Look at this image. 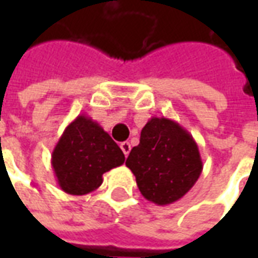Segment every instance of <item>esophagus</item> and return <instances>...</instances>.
I'll use <instances>...</instances> for the list:
<instances>
[{"mask_svg": "<svg viewBox=\"0 0 258 258\" xmlns=\"http://www.w3.org/2000/svg\"><path fill=\"white\" fill-rule=\"evenodd\" d=\"M120 148H121V151H123L124 155H125V156H128L130 151H131V145H130V142H127V141H125V142H121V144H120Z\"/></svg>", "mask_w": 258, "mask_h": 258, "instance_id": "esophagus-1", "label": "esophagus"}]
</instances>
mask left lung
Wrapping results in <instances>:
<instances>
[{
    "mask_svg": "<svg viewBox=\"0 0 258 258\" xmlns=\"http://www.w3.org/2000/svg\"><path fill=\"white\" fill-rule=\"evenodd\" d=\"M125 166L135 175L142 196L157 206L181 199L203 170L194 137L166 117H152L145 124L140 145L131 149Z\"/></svg>",
    "mask_w": 258,
    "mask_h": 258,
    "instance_id": "left-lung-1",
    "label": "left lung"
}]
</instances>
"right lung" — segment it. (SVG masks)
<instances>
[{"mask_svg": "<svg viewBox=\"0 0 258 258\" xmlns=\"http://www.w3.org/2000/svg\"><path fill=\"white\" fill-rule=\"evenodd\" d=\"M124 160V153L110 135L92 118L80 114L64 128L51 163L60 189L81 196L98 189L102 175Z\"/></svg>", "mask_w": 258, "mask_h": 258, "instance_id": "obj_1", "label": "right lung"}]
</instances>
